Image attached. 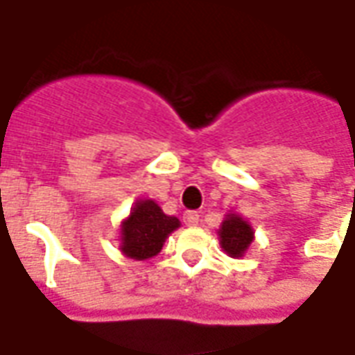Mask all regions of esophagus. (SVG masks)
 I'll return each instance as SVG.
<instances>
[{"instance_id":"34e87169","label":"esophagus","mask_w":355,"mask_h":355,"mask_svg":"<svg viewBox=\"0 0 355 355\" xmlns=\"http://www.w3.org/2000/svg\"><path fill=\"white\" fill-rule=\"evenodd\" d=\"M184 224L186 225H198L199 224V214L196 211L184 212Z\"/></svg>"}]
</instances>
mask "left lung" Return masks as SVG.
I'll return each mask as SVG.
<instances>
[{"label": "left lung", "mask_w": 355, "mask_h": 355, "mask_svg": "<svg viewBox=\"0 0 355 355\" xmlns=\"http://www.w3.org/2000/svg\"><path fill=\"white\" fill-rule=\"evenodd\" d=\"M218 239H220V246L224 248L227 256L243 258L244 252L248 250V246L254 241V230L243 216L230 212L218 230Z\"/></svg>", "instance_id": "obj_1"}]
</instances>
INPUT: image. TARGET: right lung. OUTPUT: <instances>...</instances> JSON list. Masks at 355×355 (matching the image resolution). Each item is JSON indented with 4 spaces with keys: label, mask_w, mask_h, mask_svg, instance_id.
Returning a JSON list of instances; mask_svg holds the SVG:
<instances>
[{
    "label": "right lung",
    "mask_w": 355,
    "mask_h": 355,
    "mask_svg": "<svg viewBox=\"0 0 355 355\" xmlns=\"http://www.w3.org/2000/svg\"><path fill=\"white\" fill-rule=\"evenodd\" d=\"M177 227H180L177 216H167L152 199H139L120 225V250L139 261L154 258Z\"/></svg>",
    "instance_id": "right-lung-1"
}]
</instances>
